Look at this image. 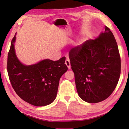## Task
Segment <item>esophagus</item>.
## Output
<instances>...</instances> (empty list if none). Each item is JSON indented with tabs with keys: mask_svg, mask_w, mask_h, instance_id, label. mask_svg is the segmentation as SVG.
<instances>
[{
	"mask_svg": "<svg viewBox=\"0 0 129 129\" xmlns=\"http://www.w3.org/2000/svg\"><path fill=\"white\" fill-rule=\"evenodd\" d=\"M65 64L67 65L68 67V69H70L71 68V62H70V61L69 59H66L65 61Z\"/></svg>",
	"mask_w": 129,
	"mask_h": 129,
	"instance_id": "esophagus-1",
	"label": "esophagus"
}]
</instances>
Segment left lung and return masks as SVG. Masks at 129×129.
<instances>
[{"label": "left lung", "mask_w": 129, "mask_h": 129, "mask_svg": "<svg viewBox=\"0 0 129 129\" xmlns=\"http://www.w3.org/2000/svg\"><path fill=\"white\" fill-rule=\"evenodd\" d=\"M69 57L82 100L96 103L111 95L118 83L121 64L117 44L108 27L95 40L71 49Z\"/></svg>", "instance_id": "1"}]
</instances>
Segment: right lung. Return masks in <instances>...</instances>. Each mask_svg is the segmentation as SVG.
Returning <instances> with one entry per match:
<instances>
[{
    "instance_id": "1",
    "label": "right lung",
    "mask_w": 129,
    "mask_h": 129,
    "mask_svg": "<svg viewBox=\"0 0 129 129\" xmlns=\"http://www.w3.org/2000/svg\"><path fill=\"white\" fill-rule=\"evenodd\" d=\"M11 41L7 56V69L12 86L17 94L25 102L36 107L50 104L55 100L61 76L67 71L66 57L57 61L46 59L37 64L26 66L15 55Z\"/></svg>"
}]
</instances>
